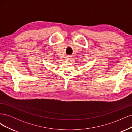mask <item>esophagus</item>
I'll use <instances>...</instances> for the list:
<instances>
[{"mask_svg": "<svg viewBox=\"0 0 132 132\" xmlns=\"http://www.w3.org/2000/svg\"><path fill=\"white\" fill-rule=\"evenodd\" d=\"M70 59V57H69V56H68V57H66V60H67V61H69V60Z\"/></svg>", "mask_w": 132, "mask_h": 132, "instance_id": "esophagus-1", "label": "esophagus"}]
</instances>
